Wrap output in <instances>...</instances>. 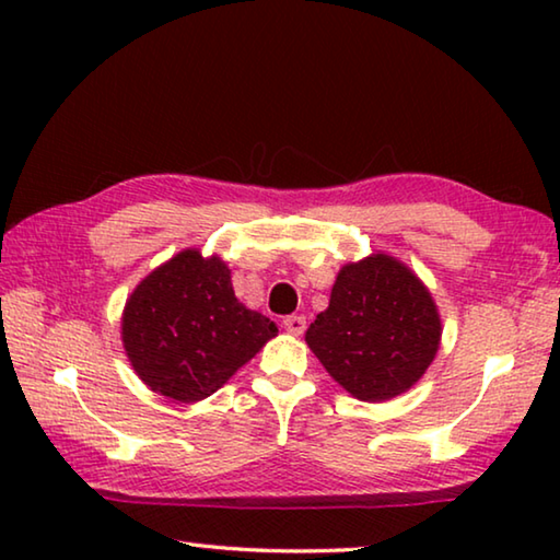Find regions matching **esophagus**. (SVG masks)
I'll use <instances>...</instances> for the list:
<instances>
[{
    "instance_id": "esophagus-1",
    "label": "esophagus",
    "mask_w": 560,
    "mask_h": 560,
    "mask_svg": "<svg viewBox=\"0 0 560 560\" xmlns=\"http://www.w3.org/2000/svg\"><path fill=\"white\" fill-rule=\"evenodd\" d=\"M283 328H287V334H291V336H301L303 330H306V318H303V316H287V318H283Z\"/></svg>"
}]
</instances>
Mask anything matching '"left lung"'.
I'll return each instance as SVG.
<instances>
[{
    "mask_svg": "<svg viewBox=\"0 0 560 560\" xmlns=\"http://www.w3.org/2000/svg\"><path fill=\"white\" fill-rule=\"evenodd\" d=\"M442 318L430 289L390 254L348 261L306 343L328 375L363 402L410 390L438 355Z\"/></svg>",
    "mask_w": 560,
    "mask_h": 560,
    "instance_id": "obj_1",
    "label": "left lung"
}]
</instances>
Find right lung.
Instances as JSON below:
<instances>
[{
	"label": "right lung",
	"mask_w": 560,
	"mask_h": 560,
	"mask_svg": "<svg viewBox=\"0 0 560 560\" xmlns=\"http://www.w3.org/2000/svg\"><path fill=\"white\" fill-rule=\"evenodd\" d=\"M279 334L246 308L232 271L212 254L183 249L138 283L126 301L120 338L132 371L150 390L197 402L230 381Z\"/></svg>",
	"instance_id": "obj_1"
}]
</instances>
